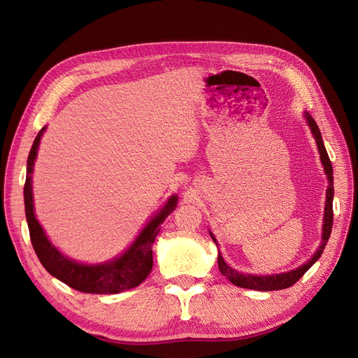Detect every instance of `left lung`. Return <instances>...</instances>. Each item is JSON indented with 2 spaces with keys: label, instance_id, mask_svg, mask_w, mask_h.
Listing matches in <instances>:
<instances>
[{
  "label": "left lung",
  "instance_id": "8db88e82",
  "mask_svg": "<svg viewBox=\"0 0 358 358\" xmlns=\"http://www.w3.org/2000/svg\"><path fill=\"white\" fill-rule=\"evenodd\" d=\"M306 119H308L309 127H310L312 133H313V137L317 138V145H318V150H320L321 161H322V166H324V171H326V175L329 178V188H327V197H326V212H324V224H322V242L318 248V251L313 254V257L309 259L306 264H303L301 267H299L296 270H291V272H287V273L270 275V276L243 275V273L236 272L234 268H231L229 264L224 262V258L221 257V254H218L220 272L227 279H230V282H233L237 287L248 288V289H257V291H275V289H284V288L294 285L297 280L308 272L310 266L321 257L324 248H326V245H327V241H329L330 233H331V225H333V194H334L333 167H331V162H330L327 150H326V148H324L322 137H321V133H320V128H318L317 122L313 121L312 116L308 112H306ZM210 236H212V233H210ZM212 239L216 243L213 236H212Z\"/></svg>",
  "mask_w": 358,
  "mask_h": 358
}]
</instances>
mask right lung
<instances>
[{"label": "right lung", "mask_w": 358, "mask_h": 358, "mask_svg": "<svg viewBox=\"0 0 358 358\" xmlns=\"http://www.w3.org/2000/svg\"><path fill=\"white\" fill-rule=\"evenodd\" d=\"M43 127L32 148L29 150L27 161V180L24 187L25 197V215L28 221L29 237L32 248L48 272L59 279L61 282L67 284L73 289L91 294H116L129 288L140 285L148 278L154 266L152 259V245L155 237L159 233V225L164 222L167 216L176 208L178 197L173 196L155 218L150 220L143 231L138 234L136 242L131 245L125 254H122L115 262L100 264V266H85L73 262V259L61 255L55 248L50 245L45 236L41 225L36 220L34 208H32V189H31V173L34 159L37 157V149L43 131Z\"/></svg>", "instance_id": "obj_1"}]
</instances>
